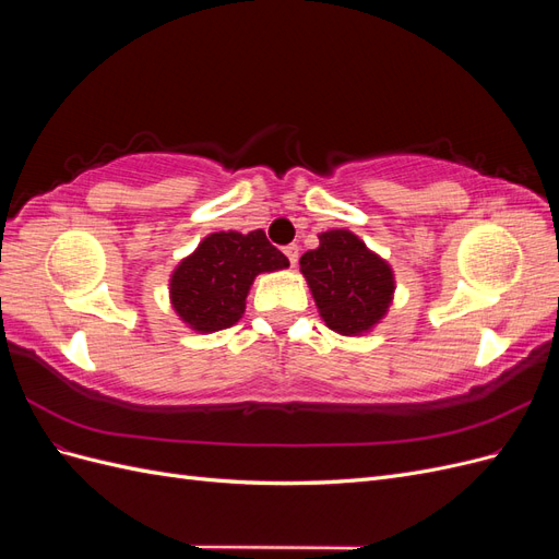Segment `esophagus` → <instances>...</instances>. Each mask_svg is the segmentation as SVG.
Here are the masks:
<instances>
[{
  "mask_svg": "<svg viewBox=\"0 0 559 559\" xmlns=\"http://www.w3.org/2000/svg\"><path fill=\"white\" fill-rule=\"evenodd\" d=\"M298 251H300V249H298V245H286V247H284L286 259H289V263H292V265H296V263H298Z\"/></svg>",
  "mask_w": 559,
  "mask_h": 559,
  "instance_id": "obj_1",
  "label": "esophagus"
}]
</instances>
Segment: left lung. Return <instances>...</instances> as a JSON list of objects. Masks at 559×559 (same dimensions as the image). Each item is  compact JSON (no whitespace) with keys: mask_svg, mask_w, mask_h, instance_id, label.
Segmentation results:
<instances>
[{"mask_svg":"<svg viewBox=\"0 0 559 559\" xmlns=\"http://www.w3.org/2000/svg\"><path fill=\"white\" fill-rule=\"evenodd\" d=\"M319 317L341 335H364L384 319L394 300V270L345 228L319 233V247L300 257Z\"/></svg>","mask_w":559,"mask_h":559,"instance_id":"1","label":"left lung"}]
</instances>
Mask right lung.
Instances as JSON below:
<instances>
[{"label":"right lung","mask_w":559,"mask_h":559,"mask_svg":"<svg viewBox=\"0 0 559 559\" xmlns=\"http://www.w3.org/2000/svg\"><path fill=\"white\" fill-rule=\"evenodd\" d=\"M289 267V259L267 242L265 233H210L170 275V302L195 333H214L238 324L253 280Z\"/></svg>","instance_id":"1"}]
</instances>
